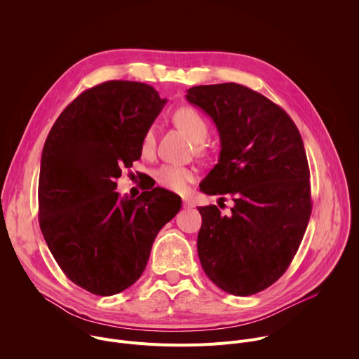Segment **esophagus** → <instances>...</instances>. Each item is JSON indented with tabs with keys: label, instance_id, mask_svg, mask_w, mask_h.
<instances>
[{
	"label": "esophagus",
	"instance_id": "34e87169",
	"mask_svg": "<svg viewBox=\"0 0 359 359\" xmlns=\"http://www.w3.org/2000/svg\"><path fill=\"white\" fill-rule=\"evenodd\" d=\"M183 208H184V209H191V208H194V201H193L191 198H189V197H183Z\"/></svg>",
	"mask_w": 359,
	"mask_h": 359
}]
</instances>
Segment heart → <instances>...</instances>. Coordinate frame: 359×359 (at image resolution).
Wrapping results in <instances>:
<instances>
[{
    "label": "heart",
    "instance_id": "1",
    "mask_svg": "<svg viewBox=\"0 0 359 359\" xmlns=\"http://www.w3.org/2000/svg\"><path fill=\"white\" fill-rule=\"evenodd\" d=\"M173 122L193 140L198 150H201V142L206 140L209 135V123L204 116L191 107H182L173 114ZM156 144V129L149 126L143 133L140 142V151L143 156H150ZM155 179L159 186L175 193H184L189 183L194 179V170L186 166L166 163L155 172Z\"/></svg>",
    "mask_w": 359,
    "mask_h": 359
}]
</instances>
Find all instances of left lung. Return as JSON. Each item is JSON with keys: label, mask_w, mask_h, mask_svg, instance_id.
Instances as JSON below:
<instances>
[{"label": "left lung", "mask_w": 359, "mask_h": 359, "mask_svg": "<svg viewBox=\"0 0 359 359\" xmlns=\"http://www.w3.org/2000/svg\"><path fill=\"white\" fill-rule=\"evenodd\" d=\"M186 99L213 119L222 140L219 163L200 190L234 201L229 217L215 204L198 208L201 267L229 294H257L285 273L310 222L301 135L283 108L234 82L193 86Z\"/></svg>", "instance_id": "left-lung-1"}]
</instances>
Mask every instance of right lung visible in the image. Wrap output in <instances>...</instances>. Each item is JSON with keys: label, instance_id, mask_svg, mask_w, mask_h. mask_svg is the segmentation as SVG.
<instances>
[{"label": "right lung", "instance_id": "right-lung-1", "mask_svg": "<svg viewBox=\"0 0 359 359\" xmlns=\"http://www.w3.org/2000/svg\"><path fill=\"white\" fill-rule=\"evenodd\" d=\"M165 102L150 85L108 81L75 97L46 137L39 227L64 274L92 294L130 287L159 230L180 210V197L161 187L136 198L115 190L122 170L140 159L143 133Z\"/></svg>", "mask_w": 359, "mask_h": 359}]
</instances>
